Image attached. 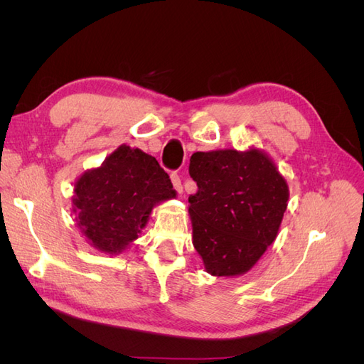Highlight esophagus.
Returning <instances> with one entry per match:
<instances>
[{
    "mask_svg": "<svg viewBox=\"0 0 364 364\" xmlns=\"http://www.w3.org/2000/svg\"><path fill=\"white\" fill-rule=\"evenodd\" d=\"M171 182H173L174 190L178 191L179 194H182L183 193V186H182V182H181V176L178 173H173L171 174Z\"/></svg>",
    "mask_w": 364,
    "mask_h": 364,
    "instance_id": "obj_1",
    "label": "esophagus"
}]
</instances>
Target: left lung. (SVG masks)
<instances>
[{"mask_svg":"<svg viewBox=\"0 0 364 364\" xmlns=\"http://www.w3.org/2000/svg\"><path fill=\"white\" fill-rule=\"evenodd\" d=\"M190 176L197 193L188 213L193 245L213 277L249 272L278 235L289 185L262 150L196 151Z\"/></svg>","mask_w":364,"mask_h":364,"instance_id":"8db88e82","label":"left lung"}]
</instances>
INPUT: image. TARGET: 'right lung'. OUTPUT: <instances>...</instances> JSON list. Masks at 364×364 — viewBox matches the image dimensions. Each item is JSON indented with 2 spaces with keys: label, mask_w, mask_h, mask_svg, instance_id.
<instances>
[{
  "label": "right lung",
  "mask_w": 364,
  "mask_h": 364,
  "mask_svg": "<svg viewBox=\"0 0 364 364\" xmlns=\"http://www.w3.org/2000/svg\"><path fill=\"white\" fill-rule=\"evenodd\" d=\"M174 197L158 161L123 144L100 167L86 170L75 181L73 213L87 243L117 255L139 237L151 209Z\"/></svg>",
  "instance_id": "add662e5"
}]
</instances>
